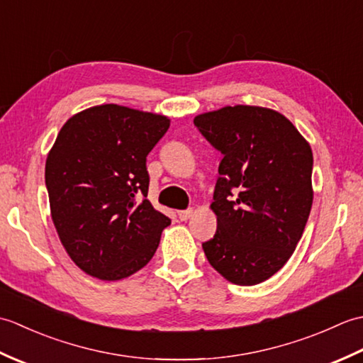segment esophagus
Here are the masks:
<instances>
[{
    "label": "esophagus",
    "mask_w": 363,
    "mask_h": 363,
    "mask_svg": "<svg viewBox=\"0 0 363 363\" xmlns=\"http://www.w3.org/2000/svg\"><path fill=\"white\" fill-rule=\"evenodd\" d=\"M191 213H194V211H191V209L179 211V212H177V217H179L181 221H187V220L191 217Z\"/></svg>",
    "instance_id": "esophagus-1"
}]
</instances>
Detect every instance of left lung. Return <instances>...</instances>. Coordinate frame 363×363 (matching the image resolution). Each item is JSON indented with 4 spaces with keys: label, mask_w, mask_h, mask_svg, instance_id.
I'll use <instances>...</instances> for the list:
<instances>
[{
    "label": "left lung",
    "mask_w": 363,
    "mask_h": 363,
    "mask_svg": "<svg viewBox=\"0 0 363 363\" xmlns=\"http://www.w3.org/2000/svg\"><path fill=\"white\" fill-rule=\"evenodd\" d=\"M194 123L223 154L211 204L217 233L203 243L206 257L229 282H264L290 259L309 218L311 145L267 107L226 106Z\"/></svg>",
    "instance_id": "1"
}]
</instances>
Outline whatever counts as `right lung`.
<instances>
[{
  "instance_id": "obj_1",
  "label": "right lung",
  "mask_w": 363,
  "mask_h": 363,
  "mask_svg": "<svg viewBox=\"0 0 363 363\" xmlns=\"http://www.w3.org/2000/svg\"><path fill=\"white\" fill-rule=\"evenodd\" d=\"M169 128L164 115L103 104L73 115L46 157L51 218L82 272L118 281L143 268L172 220L148 196L146 156Z\"/></svg>"
}]
</instances>
